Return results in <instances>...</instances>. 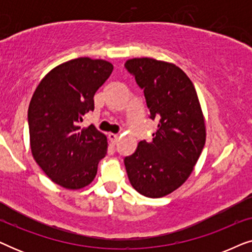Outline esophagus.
I'll list each match as a JSON object with an SVG mask.
<instances>
[{
	"label": "esophagus",
	"mask_w": 252,
	"mask_h": 252,
	"mask_svg": "<svg viewBox=\"0 0 252 252\" xmlns=\"http://www.w3.org/2000/svg\"><path fill=\"white\" fill-rule=\"evenodd\" d=\"M109 140L111 141V143L112 144H116L117 142H118V140H119V136L117 135V134H113V133H110L109 134Z\"/></svg>",
	"instance_id": "obj_1"
}]
</instances>
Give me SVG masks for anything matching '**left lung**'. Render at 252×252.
I'll use <instances>...</instances> for the list:
<instances>
[{"mask_svg": "<svg viewBox=\"0 0 252 252\" xmlns=\"http://www.w3.org/2000/svg\"><path fill=\"white\" fill-rule=\"evenodd\" d=\"M125 66L143 89L158 125L153 140L140 141L124 163L137 192L159 198L177 190L194 170L205 144L204 115L191 80L175 64L142 57Z\"/></svg>", "mask_w": 252, "mask_h": 252, "instance_id": "obj_1", "label": "left lung"}]
</instances>
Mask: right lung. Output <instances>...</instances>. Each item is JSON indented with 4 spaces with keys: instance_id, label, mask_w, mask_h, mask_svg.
<instances>
[{
    "instance_id": "obj_1",
    "label": "right lung",
    "mask_w": 252,
    "mask_h": 252,
    "mask_svg": "<svg viewBox=\"0 0 252 252\" xmlns=\"http://www.w3.org/2000/svg\"><path fill=\"white\" fill-rule=\"evenodd\" d=\"M104 60L80 57L54 67L34 92L29 108L32 156L47 177L65 189L92 184L108 139L82 117L94 110V95L112 73Z\"/></svg>"
}]
</instances>
